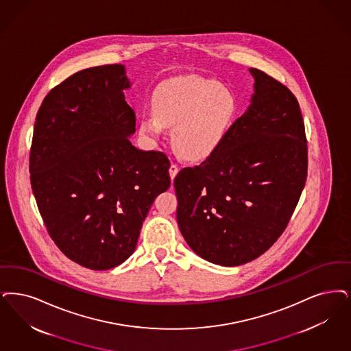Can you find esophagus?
Returning <instances> with one entry per match:
<instances>
[{"mask_svg": "<svg viewBox=\"0 0 351 351\" xmlns=\"http://www.w3.org/2000/svg\"><path fill=\"white\" fill-rule=\"evenodd\" d=\"M178 172H179V166H178V165H171V167H169V176H171V180H173V179H175V176L178 175Z\"/></svg>", "mask_w": 351, "mask_h": 351, "instance_id": "34e87169", "label": "esophagus"}]
</instances>
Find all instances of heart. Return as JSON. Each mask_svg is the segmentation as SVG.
I'll list each match as a JSON object with an SVG mask.
<instances>
[{
    "instance_id": "heart-1",
    "label": "heart",
    "mask_w": 351,
    "mask_h": 351,
    "mask_svg": "<svg viewBox=\"0 0 351 351\" xmlns=\"http://www.w3.org/2000/svg\"><path fill=\"white\" fill-rule=\"evenodd\" d=\"M153 113L140 120L141 133L158 141L165 126L172 128L175 150L188 159H199L215 152L230 130L237 112V100L222 84L185 77L155 90Z\"/></svg>"
}]
</instances>
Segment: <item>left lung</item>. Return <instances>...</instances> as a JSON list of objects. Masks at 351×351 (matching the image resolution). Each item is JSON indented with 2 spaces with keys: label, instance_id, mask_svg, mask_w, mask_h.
<instances>
[{
  "label": "left lung",
  "instance_id": "8db88e82",
  "mask_svg": "<svg viewBox=\"0 0 351 351\" xmlns=\"http://www.w3.org/2000/svg\"><path fill=\"white\" fill-rule=\"evenodd\" d=\"M254 93L221 146L175 178L176 218L199 257L222 267L250 263L277 241L307 179V140L294 94L250 69Z\"/></svg>",
  "mask_w": 351,
  "mask_h": 351
}]
</instances>
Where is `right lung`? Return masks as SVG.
Returning a JSON list of instances; mask_svg holds the SVG:
<instances>
[{"label": "right lung", "instance_id": "right-lung-1", "mask_svg": "<svg viewBox=\"0 0 351 351\" xmlns=\"http://www.w3.org/2000/svg\"><path fill=\"white\" fill-rule=\"evenodd\" d=\"M125 66L78 71L52 88L36 114L29 179L44 225L60 251L91 270L134 252L155 197L169 188V160L128 137Z\"/></svg>", "mask_w": 351, "mask_h": 351}]
</instances>
